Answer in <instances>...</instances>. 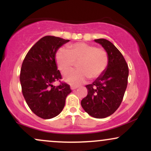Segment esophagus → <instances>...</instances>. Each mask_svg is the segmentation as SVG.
Returning a JSON list of instances; mask_svg holds the SVG:
<instances>
[{"label":"esophagus","mask_w":151,"mask_h":151,"mask_svg":"<svg viewBox=\"0 0 151 151\" xmlns=\"http://www.w3.org/2000/svg\"><path fill=\"white\" fill-rule=\"evenodd\" d=\"M70 88H71V89H72V90H74V89H77L78 86H71Z\"/></svg>","instance_id":"1"}]
</instances>
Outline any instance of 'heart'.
Returning a JSON list of instances; mask_svg holds the SVG:
<instances>
[{
	"mask_svg": "<svg viewBox=\"0 0 151 151\" xmlns=\"http://www.w3.org/2000/svg\"><path fill=\"white\" fill-rule=\"evenodd\" d=\"M58 68L65 72L78 62L77 70H67L64 80L72 85L78 86L88 78L96 79L101 76L109 64L106 51L85 42H77L68 46V50L60 48L55 55Z\"/></svg>",
	"mask_w": 151,
	"mask_h": 151,
	"instance_id": "b5f03b06",
	"label": "heart"
}]
</instances>
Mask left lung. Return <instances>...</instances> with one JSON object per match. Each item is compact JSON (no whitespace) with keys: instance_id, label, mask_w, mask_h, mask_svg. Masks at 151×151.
Here are the masks:
<instances>
[{"instance_id":"8db88e82","label":"left lung","mask_w":151,"mask_h":151,"mask_svg":"<svg viewBox=\"0 0 151 151\" xmlns=\"http://www.w3.org/2000/svg\"><path fill=\"white\" fill-rule=\"evenodd\" d=\"M94 41L106 51L109 64L101 76L86 86L87 96L81 100V105L91 116L104 119L113 114L121 105L127 87L129 67L113 43L103 38Z\"/></svg>"}]
</instances>
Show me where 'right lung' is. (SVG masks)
<instances>
[{
    "mask_svg": "<svg viewBox=\"0 0 151 151\" xmlns=\"http://www.w3.org/2000/svg\"><path fill=\"white\" fill-rule=\"evenodd\" d=\"M69 41L45 36L31 47L22 62L20 74L22 94L31 111L42 119H52L61 113L72 91L66 83L57 86L52 84L62 79L55 55Z\"/></svg>",
    "mask_w": 151,
    "mask_h": 151,
    "instance_id": "right-lung-1",
    "label": "right lung"
}]
</instances>
